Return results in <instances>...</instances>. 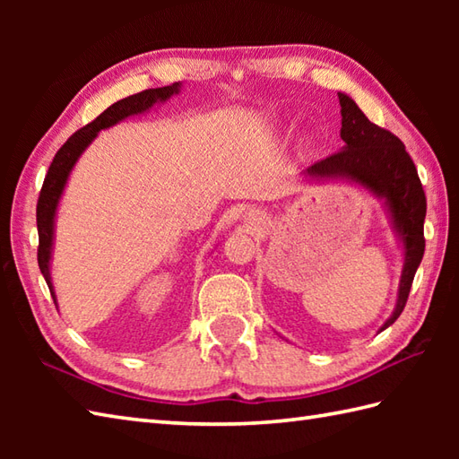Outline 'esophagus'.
Returning <instances> with one entry per match:
<instances>
[{
  "mask_svg": "<svg viewBox=\"0 0 459 459\" xmlns=\"http://www.w3.org/2000/svg\"><path fill=\"white\" fill-rule=\"evenodd\" d=\"M260 221V212L258 211H248V212H245V222H250V224H256Z\"/></svg>",
  "mask_w": 459,
  "mask_h": 459,
  "instance_id": "esophagus-1",
  "label": "esophagus"
}]
</instances>
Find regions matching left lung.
Instances as JSON below:
<instances>
[{
  "label": "left lung",
  "mask_w": 459,
  "mask_h": 459,
  "mask_svg": "<svg viewBox=\"0 0 459 459\" xmlns=\"http://www.w3.org/2000/svg\"><path fill=\"white\" fill-rule=\"evenodd\" d=\"M341 152L311 165L307 179H341L373 195L386 211L398 245L403 248V272L396 304L378 331L391 327L403 314L418 266L424 256L426 195L414 161L394 134L378 128L360 112L349 94L339 92Z\"/></svg>",
  "instance_id": "8db88e82"
}]
</instances>
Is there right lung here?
<instances>
[{"label":"right lung","instance_id":"right-lung-1","mask_svg":"<svg viewBox=\"0 0 459 459\" xmlns=\"http://www.w3.org/2000/svg\"><path fill=\"white\" fill-rule=\"evenodd\" d=\"M179 92H181V82H175L171 86H163V89H150V91L132 94V96H128V99L114 102L110 108H106L94 122L86 124L84 128L74 132L71 138L66 140L63 148L56 152L51 168H48L47 178L43 181L41 195H39V201H37V230H39L37 260H39V268H41V274L47 281V286H48V290H51L55 306H56V296H55V286H53V278H51L55 222H56L58 203H61L68 178H71L76 161L81 160L84 150L89 148L96 135H99L102 130H108V128H112V126L120 124L122 120L132 118V116H140V114L150 112L153 106L168 102L171 96L179 94Z\"/></svg>","mask_w":459,"mask_h":459}]
</instances>
